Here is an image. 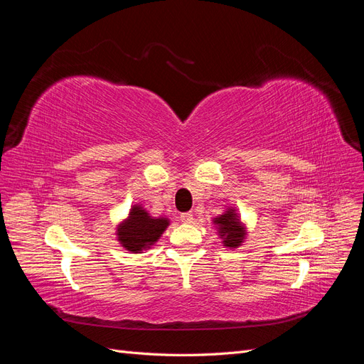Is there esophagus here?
<instances>
[{"instance_id":"34e87169","label":"esophagus","mask_w":364,"mask_h":364,"mask_svg":"<svg viewBox=\"0 0 364 364\" xmlns=\"http://www.w3.org/2000/svg\"><path fill=\"white\" fill-rule=\"evenodd\" d=\"M193 213H183V214H181V222H183V223H191L193 222Z\"/></svg>"}]
</instances>
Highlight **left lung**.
<instances>
[{"mask_svg":"<svg viewBox=\"0 0 364 364\" xmlns=\"http://www.w3.org/2000/svg\"><path fill=\"white\" fill-rule=\"evenodd\" d=\"M218 238L228 249H237L246 241L247 228L243 220L237 214V209L228 206L223 214L213 218Z\"/></svg>","mask_w":364,"mask_h":364,"instance_id":"obj_1","label":"left lung"}]
</instances>
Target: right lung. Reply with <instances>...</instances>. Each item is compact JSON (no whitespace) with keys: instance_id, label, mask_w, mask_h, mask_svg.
I'll return each instance as SVG.
<instances>
[{"instance_id":"obj_1","label":"right lung","mask_w":364,"mask_h":364,"mask_svg":"<svg viewBox=\"0 0 364 364\" xmlns=\"http://www.w3.org/2000/svg\"><path fill=\"white\" fill-rule=\"evenodd\" d=\"M170 218L151 217L141 203L132 205L127 217L117 225V240L130 253L149 250L168 228Z\"/></svg>"}]
</instances>
